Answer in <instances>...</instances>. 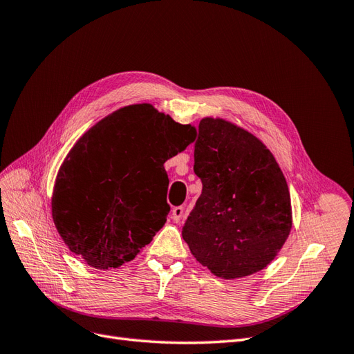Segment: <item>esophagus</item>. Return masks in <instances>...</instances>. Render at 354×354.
<instances>
[{
	"instance_id": "1",
	"label": "esophagus",
	"mask_w": 354,
	"mask_h": 354,
	"mask_svg": "<svg viewBox=\"0 0 354 354\" xmlns=\"http://www.w3.org/2000/svg\"><path fill=\"white\" fill-rule=\"evenodd\" d=\"M185 216V208L183 207H174L173 211H171V217L176 223H178L181 218Z\"/></svg>"
}]
</instances>
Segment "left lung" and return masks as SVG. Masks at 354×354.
<instances>
[{
    "mask_svg": "<svg viewBox=\"0 0 354 354\" xmlns=\"http://www.w3.org/2000/svg\"><path fill=\"white\" fill-rule=\"evenodd\" d=\"M202 194L183 227L196 261L221 279L263 270L292 229L291 195L267 146L223 118H202L195 143Z\"/></svg>",
    "mask_w": 354,
    "mask_h": 354,
    "instance_id": "obj_1",
    "label": "left lung"
}]
</instances>
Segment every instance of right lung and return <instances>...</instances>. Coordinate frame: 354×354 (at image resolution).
<instances>
[{"label": "right lung", "instance_id": "add662e5", "mask_svg": "<svg viewBox=\"0 0 354 354\" xmlns=\"http://www.w3.org/2000/svg\"><path fill=\"white\" fill-rule=\"evenodd\" d=\"M195 136V125L151 103L124 106L85 131L62 162L51 196V217L69 251L100 270L140 254L169 212L165 160Z\"/></svg>", "mask_w": 354, "mask_h": 354}]
</instances>
